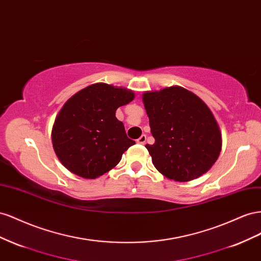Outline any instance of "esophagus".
<instances>
[{
	"instance_id": "1",
	"label": "esophagus",
	"mask_w": 261,
	"mask_h": 261,
	"mask_svg": "<svg viewBox=\"0 0 261 261\" xmlns=\"http://www.w3.org/2000/svg\"><path fill=\"white\" fill-rule=\"evenodd\" d=\"M145 141H146V136H145V135H142V136H141V137L137 140V143H139V144H144Z\"/></svg>"
}]
</instances>
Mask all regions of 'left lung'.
Returning <instances> with one entry per match:
<instances>
[{"instance_id":"obj_1","label":"left lung","mask_w":261,"mask_h":261,"mask_svg":"<svg viewBox=\"0 0 261 261\" xmlns=\"http://www.w3.org/2000/svg\"><path fill=\"white\" fill-rule=\"evenodd\" d=\"M154 144H146L155 168L169 179L190 181L217 162L222 136L204 101L188 89L172 86L142 96Z\"/></svg>"}]
</instances>
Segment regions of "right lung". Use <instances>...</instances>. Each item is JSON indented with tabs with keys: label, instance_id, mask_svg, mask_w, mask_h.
Masks as SVG:
<instances>
[{
	"label": "right lung",
	"instance_id": "1",
	"mask_svg": "<svg viewBox=\"0 0 261 261\" xmlns=\"http://www.w3.org/2000/svg\"><path fill=\"white\" fill-rule=\"evenodd\" d=\"M135 98L130 89L96 83L66 101L52 126L54 150L71 173L95 179L114 168L136 144L126 137L116 110Z\"/></svg>",
	"mask_w": 261,
	"mask_h": 261
}]
</instances>
